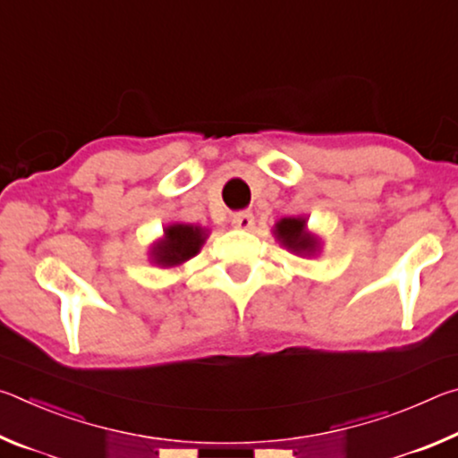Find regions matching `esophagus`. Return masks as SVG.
<instances>
[{
    "mask_svg": "<svg viewBox=\"0 0 458 458\" xmlns=\"http://www.w3.org/2000/svg\"><path fill=\"white\" fill-rule=\"evenodd\" d=\"M232 226L238 230H250L254 226V216L250 212H238L232 216Z\"/></svg>",
    "mask_w": 458,
    "mask_h": 458,
    "instance_id": "1",
    "label": "esophagus"
}]
</instances>
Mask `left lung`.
Here are the masks:
<instances>
[{"label": "left lung", "instance_id": "8db88e82", "mask_svg": "<svg viewBox=\"0 0 458 458\" xmlns=\"http://www.w3.org/2000/svg\"><path fill=\"white\" fill-rule=\"evenodd\" d=\"M278 244L286 250L297 254L301 259L317 257L321 250V240L317 238L313 232L307 228L305 216H289V218H281L275 224L273 230Z\"/></svg>", "mask_w": 458, "mask_h": 458}]
</instances>
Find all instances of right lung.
<instances>
[{"mask_svg":"<svg viewBox=\"0 0 458 458\" xmlns=\"http://www.w3.org/2000/svg\"><path fill=\"white\" fill-rule=\"evenodd\" d=\"M208 238V230L196 224H169L164 228V238L151 244L149 260L155 267L174 268L196 257Z\"/></svg>","mask_w":458,"mask_h":458,"instance_id":"1","label":"right lung"}]
</instances>
